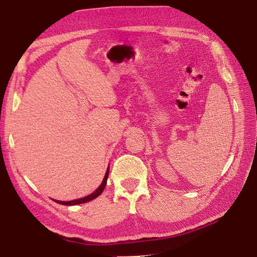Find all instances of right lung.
<instances>
[{"label": "right lung", "mask_w": 257, "mask_h": 257, "mask_svg": "<svg viewBox=\"0 0 257 257\" xmlns=\"http://www.w3.org/2000/svg\"><path fill=\"white\" fill-rule=\"evenodd\" d=\"M108 174H109V168H107V172H106V175L104 177V180L102 182V184L99 185V188L94 192L92 193L91 195L89 196H85L83 198H80V199H76V200H71V201H60V200H54L56 203L58 204H61V205H66V206H74V205H79V204H83V203H87V201H90L92 199L96 198L98 195H100L102 194V192L104 191L105 186H106V183H107V178H108Z\"/></svg>", "instance_id": "obj_1"}]
</instances>
